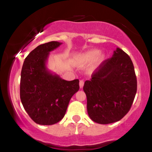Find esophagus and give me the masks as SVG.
I'll use <instances>...</instances> for the list:
<instances>
[{
	"label": "esophagus",
	"mask_w": 152,
	"mask_h": 152,
	"mask_svg": "<svg viewBox=\"0 0 152 152\" xmlns=\"http://www.w3.org/2000/svg\"><path fill=\"white\" fill-rule=\"evenodd\" d=\"M83 84H84V81H83V80H81V81H80V82H79V86H80V88H83Z\"/></svg>",
	"instance_id": "1"
}]
</instances>
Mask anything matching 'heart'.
<instances>
[{"label": "heart", "instance_id": "heart-1", "mask_svg": "<svg viewBox=\"0 0 152 152\" xmlns=\"http://www.w3.org/2000/svg\"><path fill=\"white\" fill-rule=\"evenodd\" d=\"M100 51L97 49H91L83 52L77 57V62L79 65H86L92 63L96 59L97 61H102L104 58V56L100 54Z\"/></svg>", "mask_w": 152, "mask_h": 152}]
</instances>
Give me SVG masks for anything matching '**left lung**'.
I'll return each instance as SVG.
<instances>
[{
    "label": "left lung",
    "instance_id": "left-lung-1",
    "mask_svg": "<svg viewBox=\"0 0 152 152\" xmlns=\"http://www.w3.org/2000/svg\"><path fill=\"white\" fill-rule=\"evenodd\" d=\"M83 91L87 111L92 121L108 124L129 112L137 93V81L130 57L116 48L111 58L103 61L86 81Z\"/></svg>",
    "mask_w": 152,
    "mask_h": 152
}]
</instances>
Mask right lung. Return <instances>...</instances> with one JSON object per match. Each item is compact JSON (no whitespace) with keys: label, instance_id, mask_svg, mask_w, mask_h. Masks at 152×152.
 I'll list each match as a JSON object with an SVG mask.
<instances>
[{"label":"right lung","instance_id":"1","mask_svg":"<svg viewBox=\"0 0 152 152\" xmlns=\"http://www.w3.org/2000/svg\"><path fill=\"white\" fill-rule=\"evenodd\" d=\"M62 43L50 41L36 47L25 58L20 74V97L24 109L36 124L52 125L64 118L79 81H66L46 64L50 52Z\"/></svg>","mask_w":152,"mask_h":152}]
</instances>
